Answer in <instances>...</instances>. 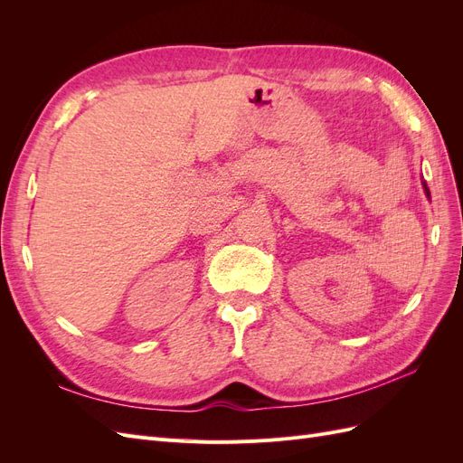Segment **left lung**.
Masks as SVG:
<instances>
[{"label": "left lung", "instance_id": "obj_1", "mask_svg": "<svg viewBox=\"0 0 463 463\" xmlns=\"http://www.w3.org/2000/svg\"><path fill=\"white\" fill-rule=\"evenodd\" d=\"M425 191H427V194H429V189H427V185H425Z\"/></svg>", "mask_w": 463, "mask_h": 463}]
</instances>
